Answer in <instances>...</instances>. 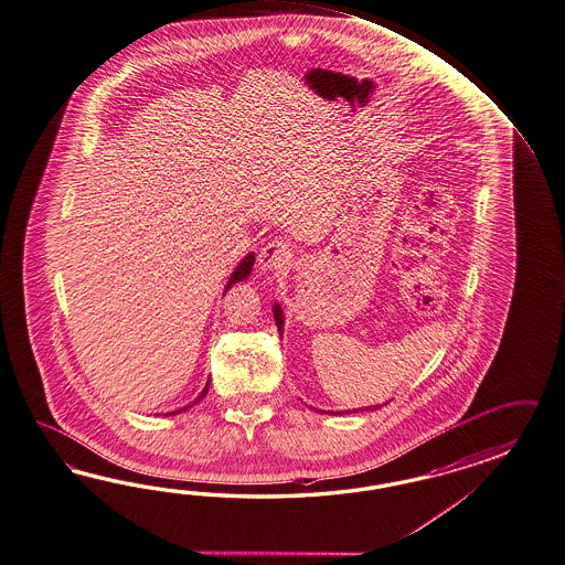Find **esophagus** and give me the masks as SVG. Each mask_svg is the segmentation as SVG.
I'll return each mask as SVG.
<instances>
[{
    "instance_id": "1",
    "label": "esophagus",
    "mask_w": 565,
    "mask_h": 565,
    "mask_svg": "<svg viewBox=\"0 0 565 565\" xmlns=\"http://www.w3.org/2000/svg\"><path fill=\"white\" fill-rule=\"evenodd\" d=\"M291 250L281 241H271L260 248L259 265L263 271H284L290 267Z\"/></svg>"
}]
</instances>
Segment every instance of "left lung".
I'll use <instances>...</instances> for the list:
<instances>
[{"label":"left lung","instance_id":"left-lung-1","mask_svg":"<svg viewBox=\"0 0 565 565\" xmlns=\"http://www.w3.org/2000/svg\"><path fill=\"white\" fill-rule=\"evenodd\" d=\"M274 317L275 324H277V331L281 333V329H284V312H281V308H279V305L274 306Z\"/></svg>","mask_w":565,"mask_h":565}]
</instances>
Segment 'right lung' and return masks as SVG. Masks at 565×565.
<instances>
[{
    "label": "right lung",
    "mask_w": 565,
    "mask_h": 565,
    "mask_svg": "<svg viewBox=\"0 0 565 565\" xmlns=\"http://www.w3.org/2000/svg\"><path fill=\"white\" fill-rule=\"evenodd\" d=\"M253 263H255V255H253V253L244 257L243 263H241V265L236 267V271H234V274H232V277H230L228 286H226V291H228L230 288L234 286V284H238V281H243V279H246V277H248V274H250V269H253ZM207 388H210V382L205 384V388H203V393L199 395V398H203L205 397V395H207ZM198 401H195V403H198Z\"/></svg>",
    "instance_id": "1"
}]
</instances>
